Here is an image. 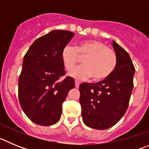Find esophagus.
<instances>
[{"label": "esophagus", "instance_id": "1", "mask_svg": "<svg viewBox=\"0 0 149 149\" xmlns=\"http://www.w3.org/2000/svg\"><path fill=\"white\" fill-rule=\"evenodd\" d=\"M79 86H80V82L78 81H75V86L77 88H78Z\"/></svg>", "mask_w": 149, "mask_h": 149}]
</instances>
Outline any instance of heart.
<instances>
[{
  "label": "heart",
  "instance_id": "obj_1",
  "mask_svg": "<svg viewBox=\"0 0 149 149\" xmlns=\"http://www.w3.org/2000/svg\"><path fill=\"white\" fill-rule=\"evenodd\" d=\"M84 65L69 73L75 78H92L103 81L111 75L117 64L116 53L105 44L95 39H87L79 42L75 48L65 46L61 53V60L65 70L71 71L80 61Z\"/></svg>",
  "mask_w": 149,
  "mask_h": 149
}]
</instances>
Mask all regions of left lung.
I'll list each match as a JSON object with an SVG mask.
<instances>
[{"label":"left lung","mask_w":149,"mask_h":149,"mask_svg":"<svg viewBox=\"0 0 149 149\" xmlns=\"http://www.w3.org/2000/svg\"><path fill=\"white\" fill-rule=\"evenodd\" d=\"M113 47L117 64L111 75L96 84L83 83L79 86L83 121L98 130L110 128L122 119L134 88L135 68L131 57L115 41Z\"/></svg>","instance_id":"8db88e82"}]
</instances>
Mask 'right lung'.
<instances>
[{"instance_id": "obj_1", "label": "right lung", "mask_w": 149, "mask_h": 149, "mask_svg": "<svg viewBox=\"0 0 149 149\" xmlns=\"http://www.w3.org/2000/svg\"><path fill=\"white\" fill-rule=\"evenodd\" d=\"M68 30H52L34 41L24 56L18 79V99L22 109L34 123L54 125L60 119L62 105L74 80L66 77L62 51L74 36Z\"/></svg>"}]
</instances>
